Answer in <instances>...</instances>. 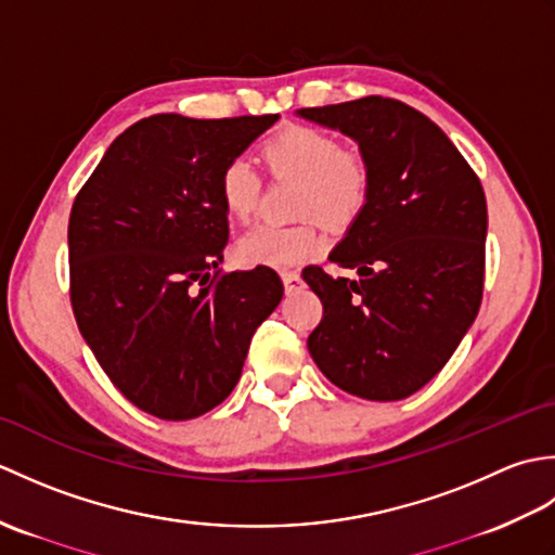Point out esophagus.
<instances>
[{
	"label": "esophagus",
	"mask_w": 555,
	"mask_h": 555,
	"mask_svg": "<svg viewBox=\"0 0 555 555\" xmlns=\"http://www.w3.org/2000/svg\"><path fill=\"white\" fill-rule=\"evenodd\" d=\"M281 279H284L286 293H296L302 286V279H300L298 271H281Z\"/></svg>",
	"instance_id": "34e87169"
}]
</instances>
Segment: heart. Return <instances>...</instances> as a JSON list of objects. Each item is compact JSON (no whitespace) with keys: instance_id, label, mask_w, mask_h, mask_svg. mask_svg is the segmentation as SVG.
Instances as JSON below:
<instances>
[{"instance_id":"b5f03b06","label":"heart","mask_w":555,"mask_h":555,"mask_svg":"<svg viewBox=\"0 0 555 555\" xmlns=\"http://www.w3.org/2000/svg\"><path fill=\"white\" fill-rule=\"evenodd\" d=\"M264 167L276 179L298 181L296 217H317L332 229H344L358 219L370 193V171L360 155L340 150L338 140L312 126H286L259 150ZM259 181L250 164L233 159L219 179L223 211L235 221H247L257 205ZM324 235L312 221L293 227H257L238 241V255L247 264L291 267L317 255Z\"/></svg>"}]
</instances>
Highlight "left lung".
<instances>
[{
	"label": "left lung",
	"instance_id": "left-lung-1",
	"mask_svg": "<svg viewBox=\"0 0 555 555\" xmlns=\"http://www.w3.org/2000/svg\"><path fill=\"white\" fill-rule=\"evenodd\" d=\"M298 116L356 140L370 171L367 203L328 255L360 279L302 269L324 308L310 356L352 396L403 400L441 372L479 312L485 191L441 128L403 102L370 95Z\"/></svg>",
	"mask_w": 555,
	"mask_h": 555
}]
</instances>
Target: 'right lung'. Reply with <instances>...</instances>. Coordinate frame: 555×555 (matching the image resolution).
I'll list each match as a JSON object with an SVG mask.
<instances>
[{
    "label": "right lung",
    "instance_id": "right-lung-1",
    "mask_svg": "<svg viewBox=\"0 0 555 555\" xmlns=\"http://www.w3.org/2000/svg\"><path fill=\"white\" fill-rule=\"evenodd\" d=\"M276 119L150 116L114 140L70 207L78 328L147 415L179 422L217 408L284 298L274 269H219L229 241L221 171Z\"/></svg>",
    "mask_w": 555,
    "mask_h": 555
}]
</instances>
